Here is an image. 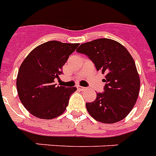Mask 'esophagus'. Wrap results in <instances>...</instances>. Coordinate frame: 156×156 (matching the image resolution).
<instances>
[{"instance_id": "1", "label": "esophagus", "mask_w": 156, "mask_h": 156, "mask_svg": "<svg viewBox=\"0 0 156 156\" xmlns=\"http://www.w3.org/2000/svg\"><path fill=\"white\" fill-rule=\"evenodd\" d=\"M77 89H78L79 90H85L87 88H86V87H80V86H79V87H77Z\"/></svg>"}]
</instances>
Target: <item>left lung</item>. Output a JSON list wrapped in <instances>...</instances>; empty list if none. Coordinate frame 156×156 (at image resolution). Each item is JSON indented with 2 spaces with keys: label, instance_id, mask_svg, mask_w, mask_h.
<instances>
[{
  "label": "left lung",
  "instance_id": "8db88e82",
  "mask_svg": "<svg viewBox=\"0 0 156 156\" xmlns=\"http://www.w3.org/2000/svg\"><path fill=\"white\" fill-rule=\"evenodd\" d=\"M76 51L87 55L97 70L105 75L104 92L86 103L98 122L114 123L126 118L139 96L140 80L135 62L127 48L117 41L99 38L80 45Z\"/></svg>",
  "mask_w": 156,
  "mask_h": 156
}]
</instances>
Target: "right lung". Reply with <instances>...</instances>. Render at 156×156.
Here are the masks:
<instances>
[{
  "label": "right lung",
  "instance_id": "obj_1",
  "mask_svg": "<svg viewBox=\"0 0 156 156\" xmlns=\"http://www.w3.org/2000/svg\"><path fill=\"white\" fill-rule=\"evenodd\" d=\"M79 44L48 41L33 49L20 66L16 89L21 102L38 119H53L61 115L76 87L56 86L63 66Z\"/></svg>",
  "mask_w": 156,
  "mask_h": 156
}]
</instances>
